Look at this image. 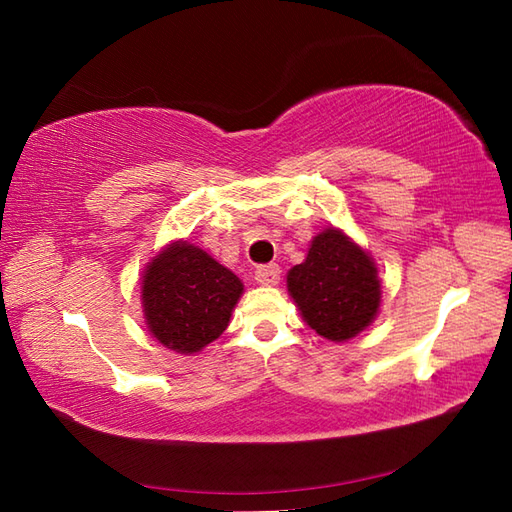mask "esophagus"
Here are the masks:
<instances>
[{
  "mask_svg": "<svg viewBox=\"0 0 512 512\" xmlns=\"http://www.w3.org/2000/svg\"><path fill=\"white\" fill-rule=\"evenodd\" d=\"M281 279V270L277 264H266L255 270V281L262 286H277Z\"/></svg>",
  "mask_w": 512,
  "mask_h": 512,
  "instance_id": "1",
  "label": "esophagus"
}]
</instances>
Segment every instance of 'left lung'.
Returning <instances> with one entry per match:
<instances>
[{
    "label": "left lung",
    "mask_w": 512,
    "mask_h": 512,
    "mask_svg": "<svg viewBox=\"0 0 512 512\" xmlns=\"http://www.w3.org/2000/svg\"><path fill=\"white\" fill-rule=\"evenodd\" d=\"M288 292L303 321L336 343L363 332L380 308L374 259L334 226L312 239L306 262L288 270Z\"/></svg>",
    "instance_id": "8db88e82"
}]
</instances>
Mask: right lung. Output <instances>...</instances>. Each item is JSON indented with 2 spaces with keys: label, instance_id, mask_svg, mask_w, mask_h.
Listing matches in <instances>:
<instances>
[{
  "label": "right lung",
  "instance_id": "right-lung-1",
  "mask_svg": "<svg viewBox=\"0 0 512 512\" xmlns=\"http://www.w3.org/2000/svg\"><path fill=\"white\" fill-rule=\"evenodd\" d=\"M242 292L239 277L206 250L173 242L145 268V323L169 350L195 354L226 330Z\"/></svg>",
  "mask_w": 512,
  "mask_h": 512
}]
</instances>
